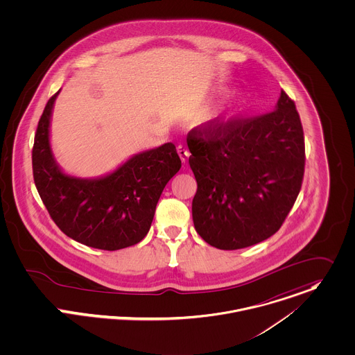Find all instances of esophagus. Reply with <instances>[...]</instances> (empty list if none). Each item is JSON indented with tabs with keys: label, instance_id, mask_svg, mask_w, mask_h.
<instances>
[{
	"label": "esophagus",
	"instance_id": "obj_1",
	"mask_svg": "<svg viewBox=\"0 0 355 355\" xmlns=\"http://www.w3.org/2000/svg\"><path fill=\"white\" fill-rule=\"evenodd\" d=\"M177 153H178V155H180V158H181V160H182V163H185L187 160H188V158H189V151H188V148L185 147V146H178L177 147Z\"/></svg>",
	"mask_w": 355,
	"mask_h": 355
}]
</instances>
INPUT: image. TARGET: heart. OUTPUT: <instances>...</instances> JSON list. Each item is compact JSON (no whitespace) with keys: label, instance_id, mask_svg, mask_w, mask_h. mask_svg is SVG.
Returning <instances> with one entry per match:
<instances>
[{"label":"heart","instance_id":"obj_1","mask_svg":"<svg viewBox=\"0 0 355 355\" xmlns=\"http://www.w3.org/2000/svg\"><path fill=\"white\" fill-rule=\"evenodd\" d=\"M245 103H246V95L243 92H236L232 96V99L227 103V113L230 116L236 114L239 110H242Z\"/></svg>","mask_w":355,"mask_h":355}]
</instances>
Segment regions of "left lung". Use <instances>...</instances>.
<instances>
[{"label": "left lung", "instance_id": "8db88e82", "mask_svg": "<svg viewBox=\"0 0 355 355\" xmlns=\"http://www.w3.org/2000/svg\"><path fill=\"white\" fill-rule=\"evenodd\" d=\"M187 143L198 236L223 250L274 236L297 200L305 166L304 130L287 94L268 114L195 129Z\"/></svg>", "mask_w": 355, "mask_h": 355}]
</instances>
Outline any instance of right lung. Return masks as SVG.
Listing matches in <instances>:
<instances>
[{"label": "right lung", "instance_id": "1", "mask_svg": "<svg viewBox=\"0 0 355 355\" xmlns=\"http://www.w3.org/2000/svg\"><path fill=\"white\" fill-rule=\"evenodd\" d=\"M51 96L38 123L33 171L40 198L62 233L87 246L119 250L147 236L166 184L181 168L173 143L126 159L107 174L83 178L68 174L54 158L50 125Z\"/></svg>", "mask_w": 355, "mask_h": 355}]
</instances>
